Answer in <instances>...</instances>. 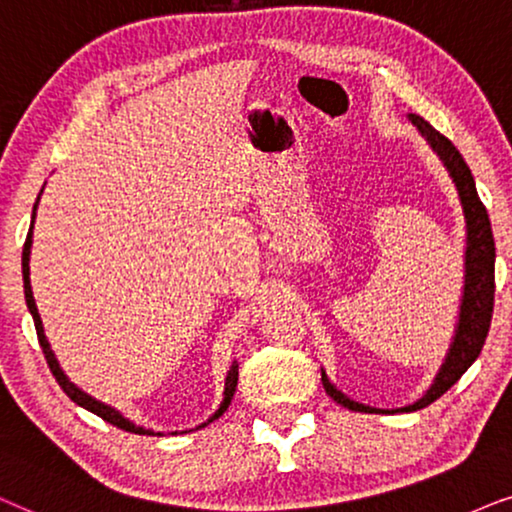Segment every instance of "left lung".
Returning a JSON list of instances; mask_svg holds the SVG:
<instances>
[{"mask_svg": "<svg viewBox=\"0 0 512 512\" xmlns=\"http://www.w3.org/2000/svg\"><path fill=\"white\" fill-rule=\"evenodd\" d=\"M410 121L419 128V133L424 135L438 156L445 163L449 175H452L456 189H459V199L463 206V215H466V229H468V245H466V288H463V302L459 313V327H456V337L452 349H449L442 370L435 377V384L431 386L424 398L419 403L405 407V412L421 410L428 407L440 398L442 393H447L456 381L461 379V374L475 363V358L480 356L482 346H485L489 325H492V313H494V236H492V224H489L487 208L482 206L478 189H475V180L470 175L468 163L463 161L459 149L452 145V140H447L445 135L435 131V128L424 121L417 114H410ZM323 386L327 395H330L335 403L342 407H349L353 412H377L372 407L353 403L351 398H346L342 391H337L335 386L327 381L323 374Z\"/></svg>", "mask_w": 512, "mask_h": 512, "instance_id": "8db88e82", "label": "left lung"}]
</instances>
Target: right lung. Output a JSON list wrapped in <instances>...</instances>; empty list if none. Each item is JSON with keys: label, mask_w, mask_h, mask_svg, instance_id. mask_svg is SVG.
I'll return each mask as SVG.
<instances>
[{"label": "right lung", "mask_w": 512, "mask_h": 512, "mask_svg": "<svg viewBox=\"0 0 512 512\" xmlns=\"http://www.w3.org/2000/svg\"><path fill=\"white\" fill-rule=\"evenodd\" d=\"M37 201H39V199H37ZM34 208H37V206H34ZM32 222H34V213H32ZM30 245H32V224H30V231H27V238H25V245H23V285H25V302H27V309H30V313H32V318H34V327H37L39 346H42L44 358H46V363H49V367H51L53 377H56L60 388H63V391L67 393V398H72L77 405L86 407L88 412L98 414V417L105 419L107 424H112V426H117V428H124V431H128V433L149 435V431H145V428L131 424V421L121 417V414H119L117 410H112V407L102 405V403H98V400H95V398H91V395H86L84 391H81V388L74 386L72 381L65 377L63 370H60L58 360H56V356H53L51 346H49V342H46V337H44L42 318H39L37 304H34V297H32V285H30ZM236 384H238V365H231V370H229V374H227V388H224V403L220 405V410H217V412L213 414V417H210V421L217 419L224 410H227L229 403H231V398H234Z\"/></svg>", "instance_id": "right-lung-1"}]
</instances>
